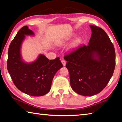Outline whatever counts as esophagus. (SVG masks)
<instances>
[{
  "label": "esophagus",
  "instance_id": "34e87169",
  "mask_svg": "<svg viewBox=\"0 0 122 122\" xmlns=\"http://www.w3.org/2000/svg\"><path fill=\"white\" fill-rule=\"evenodd\" d=\"M61 62H62V65H63V66H66V61L65 60H62Z\"/></svg>",
  "mask_w": 122,
  "mask_h": 122
}]
</instances>
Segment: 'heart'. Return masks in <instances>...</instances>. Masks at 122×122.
I'll list each match as a JSON object with an SVG mask.
<instances>
[{"label":"heart","mask_w":122,"mask_h":122,"mask_svg":"<svg viewBox=\"0 0 122 122\" xmlns=\"http://www.w3.org/2000/svg\"><path fill=\"white\" fill-rule=\"evenodd\" d=\"M80 42H81V39H79V38L76 39L75 41L74 42L73 44V45H72V46H73V47L77 46V45L80 44ZM65 44H66V41H65V40L61 41V42H60V45H64Z\"/></svg>","instance_id":"1"}]
</instances>
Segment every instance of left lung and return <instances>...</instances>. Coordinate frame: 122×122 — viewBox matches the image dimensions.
Returning <instances> with one entry per match:
<instances>
[{"instance_id":"obj_1","label":"left lung","mask_w":122,"mask_h":122,"mask_svg":"<svg viewBox=\"0 0 122 122\" xmlns=\"http://www.w3.org/2000/svg\"><path fill=\"white\" fill-rule=\"evenodd\" d=\"M92 34L88 45L65 55L73 90L82 96L96 95L106 87L115 67V51L106 32L90 25Z\"/></svg>"}]
</instances>
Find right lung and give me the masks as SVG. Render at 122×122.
<instances>
[{"instance_id": "right-lung-1", "label": "right lung", "mask_w": 122, "mask_h": 122, "mask_svg": "<svg viewBox=\"0 0 122 122\" xmlns=\"http://www.w3.org/2000/svg\"><path fill=\"white\" fill-rule=\"evenodd\" d=\"M27 26L18 31L9 46L7 68L14 85L29 95L41 96L50 91L54 76L63 67L60 57L49 60L40 54L34 62L27 63L22 60L20 49L25 36H34Z\"/></svg>"}]
</instances>
